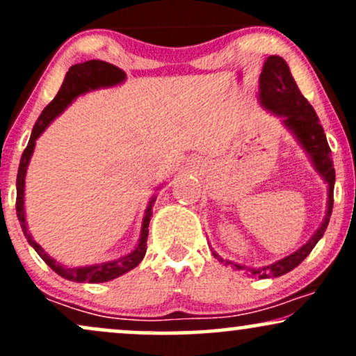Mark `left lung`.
Listing matches in <instances>:
<instances>
[{
    "instance_id": "1",
    "label": "left lung",
    "mask_w": 356,
    "mask_h": 356,
    "mask_svg": "<svg viewBox=\"0 0 356 356\" xmlns=\"http://www.w3.org/2000/svg\"><path fill=\"white\" fill-rule=\"evenodd\" d=\"M259 102L269 112L276 113L277 117H283V124L286 129L296 137V140L300 142V145L303 147L306 154L312 159L314 169L320 172L325 182L328 184V202H326L328 209H326L325 219H323L321 226L309 238L308 243L303 244L298 251L264 268H246L232 263V261H226V264H232V266L238 269H248L251 276L266 280V277L283 276L286 273L291 271V269H295L313 251L318 241L323 238L333 211L334 169L332 150H330L328 142H326V136L323 132V127L320 125L316 112L309 105V102L301 95L296 81L293 79L291 72H289L288 63L281 56L271 55L264 61L263 72L259 75ZM212 254L220 259L216 252H212ZM224 259H220V263Z\"/></svg>"
}]
</instances>
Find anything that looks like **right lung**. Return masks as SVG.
I'll return each mask as SVG.
<instances>
[{"mask_svg":"<svg viewBox=\"0 0 356 356\" xmlns=\"http://www.w3.org/2000/svg\"><path fill=\"white\" fill-rule=\"evenodd\" d=\"M125 72L115 67V65L107 63V61L102 60H88L83 63L73 65L70 70L67 72L63 85L56 93V97L50 104L44 107L42 115L38 117L36 124L31 130V137L28 140L26 149L22 155V161H19V169H18V177H16V216H18L19 224H22V229L26 236L28 243L33 246V249L38 252L40 257L44 263L50 266L56 275L68 281H75V283H105V281L115 280V277L125 275L127 271L134 269L144 259L145 251H147V236H149V222L152 218V206L155 202V197L150 199L149 206L145 209L144 220H142V231H140V239H138L137 248L134 249L129 254L118 257L115 261H108V263L102 264H92V266H83V268H65L60 263H56L53 257H50L47 252L43 251V248L40 246L36 241H33L31 234L28 232L26 227V218H24V177H26V169L30 164V159L33 155L36 138H38L44 132L48 125L55 120L56 117L63 112L68 105L79 95H83L85 92L97 88H105V87H115V85L122 83L125 80Z\"/></svg>","mask_w":356,"mask_h":356,"instance_id":"right-lung-1","label":"right lung"}]
</instances>
